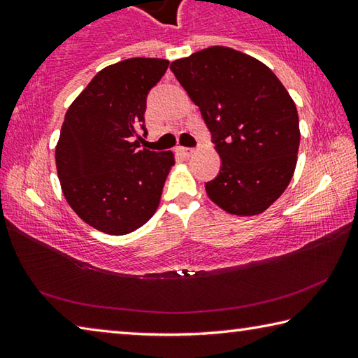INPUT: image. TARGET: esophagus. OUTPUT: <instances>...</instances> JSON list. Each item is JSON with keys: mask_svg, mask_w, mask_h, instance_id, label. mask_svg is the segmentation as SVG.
Returning a JSON list of instances; mask_svg holds the SVG:
<instances>
[{"mask_svg": "<svg viewBox=\"0 0 358 358\" xmlns=\"http://www.w3.org/2000/svg\"><path fill=\"white\" fill-rule=\"evenodd\" d=\"M194 151H196V150H194V148H185V147H180L178 148V153L180 155H183V156H191V155H194Z\"/></svg>", "mask_w": 358, "mask_h": 358, "instance_id": "esophagus-1", "label": "esophagus"}]
</instances>
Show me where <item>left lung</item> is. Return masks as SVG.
I'll list each match as a JSON object with an SVG mask.
<instances>
[{
	"label": "left lung",
	"mask_w": 358,
	"mask_h": 358,
	"mask_svg": "<svg viewBox=\"0 0 358 358\" xmlns=\"http://www.w3.org/2000/svg\"><path fill=\"white\" fill-rule=\"evenodd\" d=\"M171 69L213 136L221 171L205 183L217 207L237 216L265 211L286 191L300 145L294 99L273 71L230 47L175 59Z\"/></svg>",
	"instance_id": "left-lung-1"
}]
</instances>
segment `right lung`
I'll return each instance as SVG.
<instances>
[{"label": "right lung", "instance_id": "obj_1", "mask_svg": "<svg viewBox=\"0 0 358 358\" xmlns=\"http://www.w3.org/2000/svg\"><path fill=\"white\" fill-rule=\"evenodd\" d=\"M167 68L161 58L107 66L66 112L55 148L59 183L77 216L104 234L134 232L159 207L173 153L141 150L134 138L138 129L147 136V96Z\"/></svg>", "mask_w": 358, "mask_h": 358}]
</instances>
